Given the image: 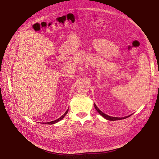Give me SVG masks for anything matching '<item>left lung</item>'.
I'll return each instance as SVG.
<instances>
[{"label":"left lung","mask_w":159,"mask_h":159,"mask_svg":"<svg viewBox=\"0 0 159 159\" xmlns=\"http://www.w3.org/2000/svg\"><path fill=\"white\" fill-rule=\"evenodd\" d=\"M94 106H95V109H96V110L98 111V113L101 115H102L104 118H105L106 119H107V120H111V121H114V120H122V119H126V118H128V117H129V116H130V115H129V116H125V117H121V118H120V117H114V116H109V115H106V114H105V113H104L102 111H101V110H100L97 107V106L94 104Z\"/></svg>","instance_id":"obj_1"}]
</instances>
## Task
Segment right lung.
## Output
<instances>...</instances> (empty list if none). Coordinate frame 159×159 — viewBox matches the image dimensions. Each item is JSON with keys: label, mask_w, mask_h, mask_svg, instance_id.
Segmentation results:
<instances>
[{"label": "right lung", "mask_w": 159, "mask_h": 159, "mask_svg": "<svg viewBox=\"0 0 159 159\" xmlns=\"http://www.w3.org/2000/svg\"><path fill=\"white\" fill-rule=\"evenodd\" d=\"M68 110H67L66 112H65V113L62 115V116H61L60 118H58V119H57V120H53V121H51V122H45V123H44V124H55V123H57V122H59L60 120H61L64 116H66V115L68 113Z\"/></svg>", "instance_id": "add662e5"}]
</instances>
